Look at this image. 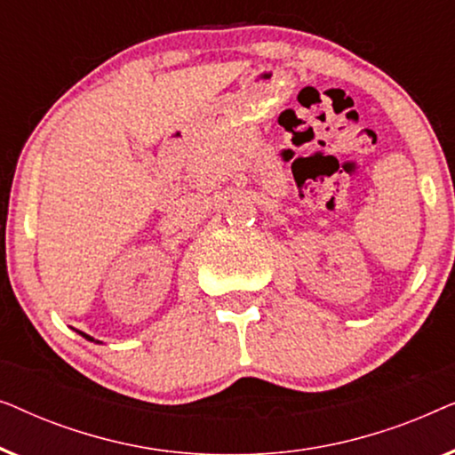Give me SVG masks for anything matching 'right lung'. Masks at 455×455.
Here are the masks:
<instances>
[{
  "label": "right lung",
  "mask_w": 455,
  "mask_h": 455,
  "mask_svg": "<svg viewBox=\"0 0 455 455\" xmlns=\"http://www.w3.org/2000/svg\"><path fill=\"white\" fill-rule=\"evenodd\" d=\"M78 333H80V335H83V338H84V339H89V341H95V339H92V338H91V335H86V333H83V331H78ZM97 344H99V341H97Z\"/></svg>",
  "instance_id": "add662e5"
}]
</instances>
